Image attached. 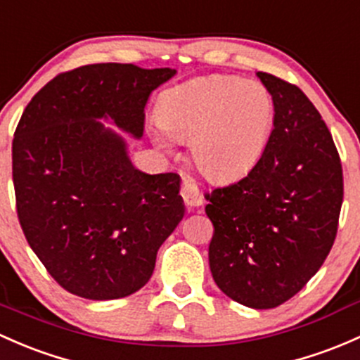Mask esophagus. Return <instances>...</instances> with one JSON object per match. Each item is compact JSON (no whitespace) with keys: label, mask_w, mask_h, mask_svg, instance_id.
I'll use <instances>...</instances> for the list:
<instances>
[{"label":"esophagus","mask_w":360,"mask_h":360,"mask_svg":"<svg viewBox=\"0 0 360 360\" xmlns=\"http://www.w3.org/2000/svg\"><path fill=\"white\" fill-rule=\"evenodd\" d=\"M181 196H183V202L186 207H200L203 203L202 193L191 181H184L183 186H181Z\"/></svg>","instance_id":"obj_1"}]
</instances>
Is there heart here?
<instances>
[{"mask_svg":"<svg viewBox=\"0 0 360 360\" xmlns=\"http://www.w3.org/2000/svg\"><path fill=\"white\" fill-rule=\"evenodd\" d=\"M274 124L269 89L238 75H207L162 93L155 143L190 141L195 167L215 183L243 177L266 150Z\"/></svg>","mask_w":360,"mask_h":360,"instance_id":"heart-1","label":"heart"}]
</instances>
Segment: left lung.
<instances>
[{
  "instance_id": "obj_1",
  "label": "left lung",
  "mask_w": 360,
  "mask_h": 360,
  "mask_svg": "<svg viewBox=\"0 0 360 360\" xmlns=\"http://www.w3.org/2000/svg\"><path fill=\"white\" fill-rule=\"evenodd\" d=\"M274 100V129L247 177L207 193L209 264L234 302L274 309L304 288L335 243L343 202L338 150L304 91L257 72Z\"/></svg>"
}]
</instances>
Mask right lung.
<instances>
[{
	"label": "right lung",
	"mask_w": 360,
	"mask_h": 360,
	"mask_svg": "<svg viewBox=\"0 0 360 360\" xmlns=\"http://www.w3.org/2000/svg\"><path fill=\"white\" fill-rule=\"evenodd\" d=\"M174 69L93 63L62 72L34 94L11 145L17 215L25 240L63 290L113 300L148 283L160 245L184 215L179 176L134 169L150 93Z\"/></svg>",
	"instance_id": "obj_1"
}]
</instances>
